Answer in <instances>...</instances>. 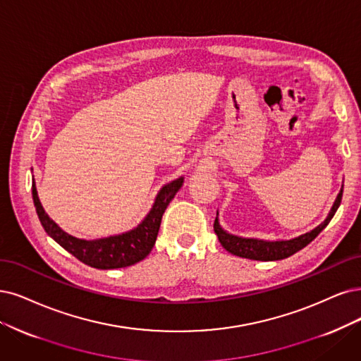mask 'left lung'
Listing matches in <instances>:
<instances>
[{"mask_svg": "<svg viewBox=\"0 0 361 361\" xmlns=\"http://www.w3.org/2000/svg\"><path fill=\"white\" fill-rule=\"evenodd\" d=\"M342 189L336 197L335 204H333L327 219L317 226V228L308 233L300 235L295 239H288V241H262V239H250V238H239L235 235H231L228 232H224L220 224L219 219L216 217L214 221V232L219 236L220 244L228 250L229 252L239 257L244 259H251V260H262V262H272V260H281L287 259L290 256L295 255L299 250L305 248L310 243H312L314 239L319 235L326 226L330 223V220L335 216V212L338 211L341 201H342ZM219 214V212H217Z\"/></svg>", "mask_w": 361, "mask_h": 361, "instance_id": "left-lung-1", "label": "left lung"}]
</instances>
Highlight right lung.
Returning a JSON list of instances; mask_svg holds the SVG:
<instances>
[{
    "label": "right lung",
    "mask_w": 361,
    "mask_h": 361,
    "mask_svg": "<svg viewBox=\"0 0 361 361\" xmlns=\"http://www.w3.org/2000/svg\"><path fill=\"white\" fill-rule=\"evenodd\" d=\"M181 185L183 178L166 184L165 188L159 192L149 216L144 219V221L137 229L126 232L123 235L97 239V241H85V239H78L65 233L59 226L46 214V211L38 199L35 183L32 184V199L38 219L42 221L44 231L47 232V235L55 239L61 247L71 252V255L77 257L80 262L92 266V268L117 269L135 264L150 255V251L156 243L164 212L173 199V196L180 190Z\"/></svg>",
    "instance_id": "1"
}]
</instances>
